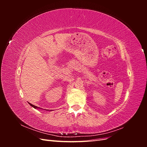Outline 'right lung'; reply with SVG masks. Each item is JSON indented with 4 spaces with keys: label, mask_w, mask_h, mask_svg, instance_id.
Listing matches in <instances>:
<instances>
[{
    "label": "right lung",
    "mask_w": 147,
    "mask_h": 147,
    "mask_svg": "<svg viewBox=\"0 0 147 147\" xmlns=\"http://www.w3.org/2000/svg\"><path fill=\"white\" fill-rule=\"evenodd\" d=\"M31 106L32 107H34V108H35V109H37V108H38V107H37V106H35V105H32V104H30V103H29ZM38 109H40V108H38Z\"/></svg>",
    "instance_id": "obj_1"
}]
</instances>
